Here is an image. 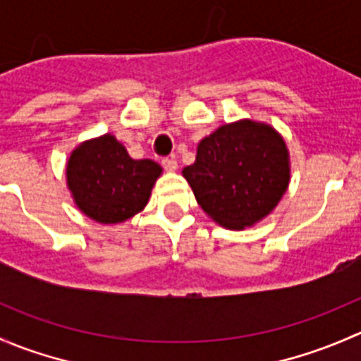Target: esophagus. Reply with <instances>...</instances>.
Wrapping results in <instances>:
<instances>
[{"mask_svg": "<svg viewBox=\"0 0 361 361\" xmlns=\"http://www.w3.org/2000/svg\"><path fill=\"white\" fill-rule=\"evenodd\" d=\"M162 166H164V169L169 171V173H174V171H178V162H176V159H173V157L164 159Z\"/></svg>", "mask_w": 361, "mask_h": 361, "instance_id": "34e87169", "label": "esophagus"}]
</instances>
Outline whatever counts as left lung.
Returning a JSON list of instances; mask_svg holds the SVG:
<instances>
[{"label":"left lung","instance_id":"1","mask_svg":"<svg viewBox=\"0 0 361 361\" xmlns=\"http://www.w3.org/2000/svg\"><path fill=\"white\" fill-rule=\"evenodd\" d=\"M181 174L211 220L243 231L271 214L288 190L290 152L274 127L243 118L204 137Z\"/></svg>","mask_w":361,"mask_h":361}]
</instances>
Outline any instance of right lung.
Instances as JSON below:
<instances>
[{
  "label": "right lung",
  "mask_w": 361,
  "mask_h": 361,
  "mask_svg": "<svg viewBox=\"0 0 361 361\" xmlns=\"http://www.w3.org/2000/svg\"><path fill=\"white\" fill-rule=\"evenodd\" d=\"M162 167L134 160L113 134L80 143L66 164V183L76 207L97 224L115 225L141 213Z\"/></svg>",
  "instance_id": "1"
}]
</instances>
